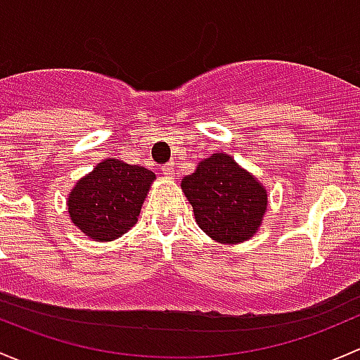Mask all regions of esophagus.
Segmentation results:
<instances>
[{
  "instance_id": "1",
  "label": "esophagus",
  "mask_w": 360,
  "mask_h": 360,
  "mask_svg": "<svg viewBox=\"0 0 360 360\" xmlns=\"http://www.w3.org/2000/svg\"><path fill=\"white\" fill-rule=\"evenodd\" d=\"M161 172L165 173V175H168V176L175 175V168H173V165H169V162H168V165L161 166Z\"/></svg>"
}]
</instances>
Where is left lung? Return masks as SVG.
<instances>
[{"label":"left lung","mask_w":360,"mask_h":360,"mask_svg":"<svg viewBox=\"0 0 360 360\" xmlns=\"http://www.w3.org/2000/svg\"><path fill=\"white\" fill-rule=\"evenodd\" d=\"M181 188L198 225L214 240L243 243L260 227L266 210L265 188L231 155L218 153L199 162L181 180Z\"/></svg>","instance_id":"1"}]
</instances>
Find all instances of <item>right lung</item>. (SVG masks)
<instances>
[{
    "label": "right lung",
    "instance_id": "add662e5",
    "mask_svg": "<svg viewBox=\"0 0 360 360\" xmlns=\"http://www.w3.org/2000/svg\"><path fill=\"white\" fill-rule=\"evenodd\" d=\"M154 179L143 166L105 159L69 194L70 220L91 239H117L136 224Z\"/></svg>",
    "mask_w": 360,
    "mask_h": 360
}]
</instances>
